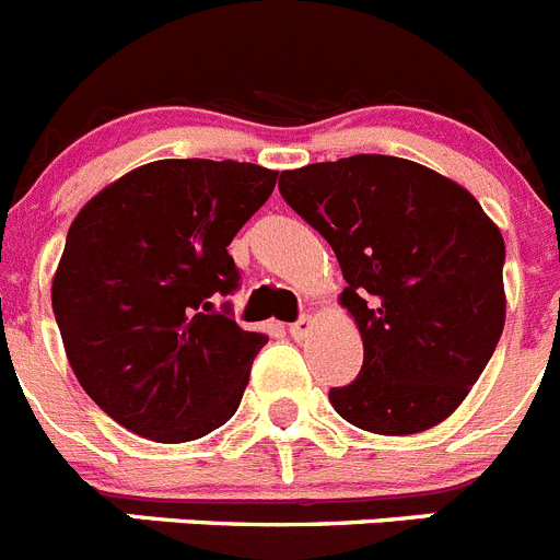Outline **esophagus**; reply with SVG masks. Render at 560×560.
<instances>
[{
    "mask_svg": "<svg viewBox=\"0 0 560 560\" xmlns=\"http://www.w3.org/2000/svg\"><path fill=\"white\" fill-rule=\"evenodd\" d=\"M310 329H312V317L304 315V317H299V320H295V324L290 326V335L295 337V340H304V337L310 335Z\"/></svg>",
    "mask_w": 560,
    "mask_h": 560,
    "instance_id": "1",
    "label": "esophagus"
}]
</instances>
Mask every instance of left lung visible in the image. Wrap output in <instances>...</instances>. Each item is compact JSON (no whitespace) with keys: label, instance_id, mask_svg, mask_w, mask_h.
<instances>
[{"label":"left lung","instance_id":"1","mask_svg":"<svg viewBox=\"0 0 560 560\" xmlns=\"http://www.w3.org/2000/svg\"><path fill=\"white\" fill-rule=\"evenodd\" d=\"M279 189L335 250L362 337V371L331 407L376 435L441 424L505 326L500 229L460 184L396 155L287 170Z\"/></svg>","mask_w":560,"mask_h":560}]
</instances>
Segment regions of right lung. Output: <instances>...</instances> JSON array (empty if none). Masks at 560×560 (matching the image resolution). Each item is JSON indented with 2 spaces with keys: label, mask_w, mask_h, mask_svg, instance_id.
<instances>
[{
  "label": "right lung",
  "mask_w": 560,
  "mask_h": 560,
  "mask_svg": "<svg viewBox=\"0 0 560 560\" xmlns=\"http://www.w3.org/2000/svg\"><path fill=\"white\" fill-rule=\"evenodd\" d=\"M273 170L164 159L80 209L52 279V312L83 390L159 443L209 435L240 407L268 337L220 299L240 270L229 245L270 198Z\"/></svg>",
  "instance_id": "obj_1"
}]
</instances>
